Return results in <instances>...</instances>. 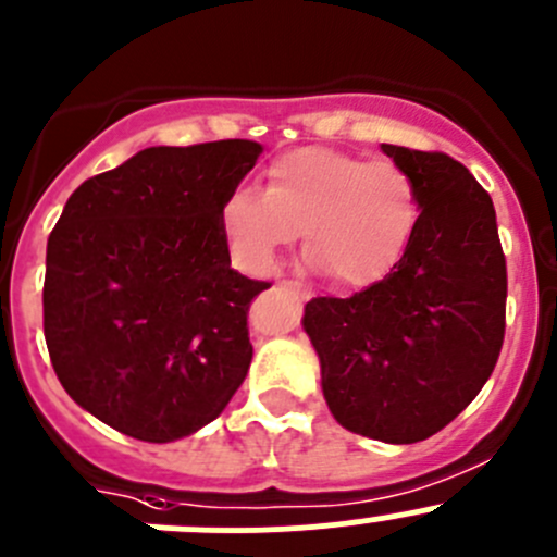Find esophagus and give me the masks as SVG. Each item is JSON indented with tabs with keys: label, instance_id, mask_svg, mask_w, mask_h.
<instances>
[{
	"label": "esophagus",
	"instance_id": "1",
	"mask_svg": "<svg viewBox=\"0 0 557 557\" xmlns=\"http://www.w3.org/2000/svg\"><path fill=\"white\" fill-rule=\"evenodd\" d=\"M283 288L294 290V294H299V296H307V288H305V285H301V283H296V280H285Z\"/></svg>",
	"mask_w": 557,
	"mask_h": 557
}]
</instances>
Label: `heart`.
Segmentation results:
<instances>
[{
	"label": "heart",
	"mask_w": 557,
	"mask_h": 557,
	"mask_svg": "<svg viewBox=\"0 0 557 557\" xmlns=\"http://www.w3.org/2000/svg\"><path fill=\"white\" fill-rule=\"evenodd\" d=\"M267 180V190L234 187L220 207L225 245L247 272H272L299 228L312 267L348 288L383 280L408 250L419 198L392 160L296 149L269 165Z\"/></svg>",
	"instance_id": "b5f03b06"
}]
</instances>
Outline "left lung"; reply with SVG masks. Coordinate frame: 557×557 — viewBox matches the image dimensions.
Wrapping results in <instances>:
<instances>
[{"label":"left lung","instance_id":"8db88e82","mask_svg":"<svg viewBox=\"0 0 557 557\" xmlns=\"http://www.w3.org/2000/svg\"><path fill=\"white\" fill-rule=\"evenodd\" d=\"M408 171L419 220L397 267L370 288L307 301L321 388L345 430L416 444L460 416L493 375L506 329V258L493 198L441 152L381 144Z\"/></svg>","mask_w":557,"mask_h":557}]
</instances>
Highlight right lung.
<instances>
[{"label": "right lung", "instance_id": "obj_1", "mask_svg": "<svg viewBox=\"0 0 557 557\" xmlns=\"http://www.w3.org/2000/svg\"><path fill=\"white\" fill-rule=\"evenodd\" d=\"M261 144L149 147L86 180L48 236L42 332L64 392L108 428L171 444L214 422L250 370V301L223 198Z\"/></svg>", "mask_w": 557, "mask_h": 557}]
</instances>
